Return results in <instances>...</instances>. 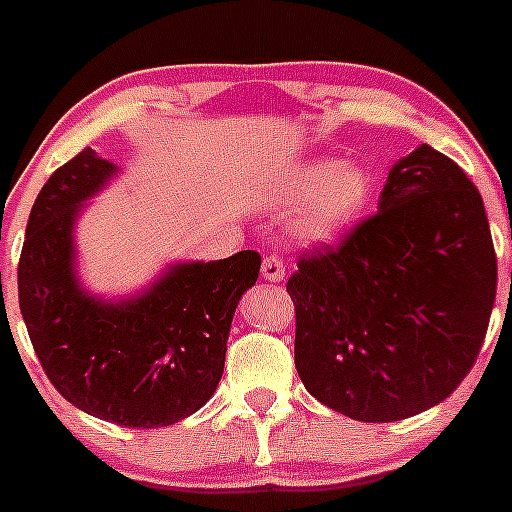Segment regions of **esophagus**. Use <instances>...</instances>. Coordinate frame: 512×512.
I'll return each instance as SVG.
<instances>
[{"mask_svg": "<svg viewBox=\"0 0 512 512\" xmlns=\"http://www.w3.org/2000/svg\"><path fill=\"white\" fill-rule=\"evenodd\" d=\"M261 276L268 283H283L285 280V266L278 256H266L261 266Z\"/></svg>", "mask_w": 512, "mask_h": 512, "instance_id": "1", "label": "esophagus"}]
</instances>
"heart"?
<instances>
[{
	"label": "heart",
	"instance_id": "1",
	"mask_svg": "<svg viewBox=\"0 0 512 512\" xmlns=\"http://www.w3.org/2000/svg\"><path fill=\"white\" fill-rule=\"evenodd\" d=\"M371 190V173L354 161H322L293 170L283 195L306 197L290 217V236L307 246L334 244L364 217Z\"/></svg>",
	"mask_w": 512,
	"mask_h": 512
}]
</instances>
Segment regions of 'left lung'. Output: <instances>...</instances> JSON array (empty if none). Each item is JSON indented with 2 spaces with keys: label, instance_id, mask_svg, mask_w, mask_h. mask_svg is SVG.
Listing matches in <instances>:
<instances>
[{
  "label": "left lung",
  "instance_id": "1",
  "mask_svg": "<svg viewBox=\"0 0 512 512\" xmlns=\"http://www.w3.org/2000/svg\"><path fill=\"white\" fill-rule=\"evenodd\" d=\"M496 280L481 195L420 144L390 166L378 212L290 276L300 381L351 420L434 408L474 366Z\"/></svg>",
  "mask_w": 512,
  "mask_h": 512
}]
</instances>
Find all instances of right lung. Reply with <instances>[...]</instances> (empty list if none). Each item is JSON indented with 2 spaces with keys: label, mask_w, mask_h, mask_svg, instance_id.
<instances>
[{
  "label": "right lung",
  "mask_w": 512,
  "mask_h": 512,
  "mask_svg": "<svg viewBox=\"0 0 512 512\" xmlns=\"http://www.w3.org/2000/svg\"><path fill=\"white\" fill-rule=\"evenodd\" d=\"M122 168L92 148L38 192L19 261V307L48 381L68 403L124 427H168L212 398L241 295L261 256L173 261L131 295L82 283L75 229Z\"/></svg>",
  "instance_id": "obj_1"
}]
</instances>
